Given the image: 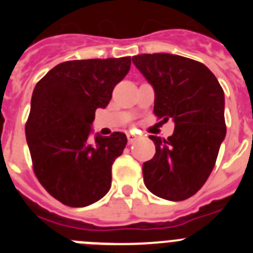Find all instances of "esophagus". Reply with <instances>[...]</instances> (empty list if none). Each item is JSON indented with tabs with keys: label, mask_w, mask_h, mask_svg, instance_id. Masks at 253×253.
Listing matches in <instances>:
<instances>
[{
	"label": "esophagus",
	"mask_w": 253,
	"mask_h": 253,
	"mask_svg": "<svg viewBox=\"0 0 253 253\" xmlns=\"http://www.w3.org/2000/svg\"><path fill=\"white\" fill-rule=\"evenodd\" d=\"M126 137H128V142L129 143H133V142H135V140L138 139V135H135V134H133V133L126 134Z\"/></svg>",
	"instance_id": "1"
}]
</instances>
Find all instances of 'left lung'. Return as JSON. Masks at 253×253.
Wrapping results in <instances>:
<instances>
[{
    "label": "left lung",
    "instance_id": "8db88e82",
    "mask_svg": "<svg viewBox=\"0 0 253 253\" xmlns=\"http://www.w3.org/2000/svg\"><path fill=\"white\" fill-rule=\"evenodd\" d=\"M154 88V115L175 122L167 139L151 135L153 158L143 165L147 189L181 202L207 182L227 133L224 92L207 66L181 55L154 53L131 58Z\"/></svg>",
    "mask_w": 253,
    "mask_h": 253
}]
</instances>
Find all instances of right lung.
Segmentation results:
<instances>
[{"instance_id": "add662e5", "label": "right lung", "mask_w": 253, "mask_h": 253, "mask_svg": "<svg viewBox=\"0 0 253 253\" xmlns=\"http://www.w3.org/2000/svg\"><path fill=\"white\" fill-rule=\"evenodd\" d=\"M130 57L68 60L37 84L25 125L33 169L42 186L62 204L87 207L110 190L111 167L126 135L90 139L96 109L130 69Z\"/></svg>"}]
</instances>
